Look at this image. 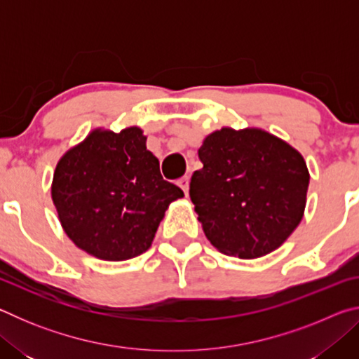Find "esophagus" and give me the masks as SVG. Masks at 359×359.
Listing matches in <instances>:
<instances>
[{
  "label": "esophagus",
  "instance_id": "obj_1",
  "mask_svg": "<svg viewBox=\"0 0 359 359\" xmlns=\"http://www.w3.org/2000/svg\"><path fill=\"white\" fill-rule=\"evenodd\" d=\"M177 185L182 188V190H184V193H185V196L188 194V185H190V179L187 177H182V179H179V182H177Z\"/></svg>",
  "mask_w": 359,
  "mask_h": 359
}]
</instances>
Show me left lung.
Wrapping results in <instances>:
<instances>
[{"label":"left lung","mask_w":359,"mask_h":359,"mask_svg":"<svg viewBox=\"0 0 359 359\" xmlns=\"http://www.w3.org/2000/svg\"><path fill=\"white\" fill-rule=\"evenodd\" d=\"M190 198L218 252L253 259L274 252L304 217L311 174L304 156L261 128L224 126L198 150Z\"/></svg>","instance_id":"8db88e82"}]
</instances>
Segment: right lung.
Here are the masks:
<instances>
[{
  "label": "right lung",
  "mask_w": 359,
  "mask_h": 359,
  "mask_svg": "<svg viewBox=\"0 0 359 359\" xmlns=\"http://www.w3.org/2000/svg\"><path fill=\"white\" fill-rule=\"evenodd\" d=\"M139 126L95 128L60 158L52 201L66 236L92 257L125 261L149 250L169 204L184 196L163 180Z\"/></svg>",
  "instance_id": "add662e5"
}]
</instances>
